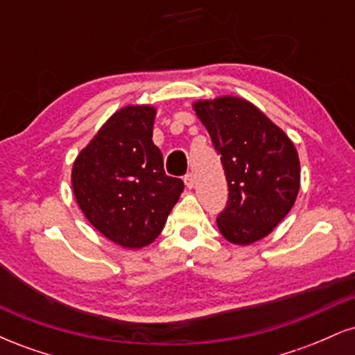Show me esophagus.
Returning <instances> with one entry per match:
<instances>
[{
    "instance_id": "obj_1",
    "label": "esophagus",
    "mask_w": 355,
    "mask_h": 355,
    "mask_svg": "<svg viewBox=\"0 0 355 355\" xmlns=\"http://www.w3.org/2000/svg\"><path fill=\"white\" fill-rule=\"evenodd\" d=\"M183 182H185L187 189H193V185H195V178H193V175H191V173H187L185 177H183Z\"/></svg>"
}]
</instances>
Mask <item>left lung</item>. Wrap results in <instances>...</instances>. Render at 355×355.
<instances>
[{"mask_svg":"<svg viewBox=\"0 0 355 355\" xmlns=\"http://www.w3.org/2000/svg\"><path fill=\"white\" fill-rule=\"evenodd\" d=\"M220 155L229 202L217 217L220 234L237 245L267 237L294 207L300 162L292 140L250 101L218 96L195 101Z\"/></svg>","mask_w":355,"mask_h":355,"instance_id":"left-lung-1","label":"left lung"}]
</instances>
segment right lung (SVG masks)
Masks as SVG:
<instances>
[{
	"label": "right lung",
	"instance_id": "right-lung-1",
	"mask_svg": "<svg viewBox=\"0 0 355 355\" xmlns=\"http://www.w3.org/2000/svg\"><path fill=\"white\" fill-rule=\"evenodd\" d=\"M157 110L128 105L113 113L71 170L76 203L88 222L125 248L150 245L164 230L183 182L165 175L153 144Z\"/></svg>",
	"mask_w": 355,
	"mask_h": 355
}]
</instances>
